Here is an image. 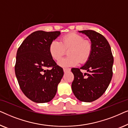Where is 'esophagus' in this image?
Wrapping results in <instances>:
<instances>
[{"label": "esophagus", "mask_w": 128, "mask_h": 128, "mask_svg": "<svg viewBox=\"0 0 128 128\" xmlns=\"http://www.w3.org/2000/svg\"><path fill=\"white\" fill-rule=\"evenodd\" d=\"M70 70V69L69 68H64V73H66L67 72H69Z\"/></svg>", "instance_id": "esophagus-1"}]
</instances>
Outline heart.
Returning a JSON list of instances; mask_svg holds the SVG:
<instances>
[{
	"instance_id": "obj_1",
	"label": "heart",
	"mask_w": 128,
	"mask_h": 128,
	"mask_svg": "<svg viewBox=\"0 0 128 128\" xmlns=\"http://www.w3.org/2000/svg\"><path fill=\"white\" fill-rule=\"evenodd\" d=\"M68 50V56L59 62L62 67L76 65L79 62L85 64L90 58L92 50V44L89 40H85L82 35L71 32L63 36L60 42L54 40L49 47L50 55L54 60L58 61Z\"/></svg>"
}]
</instances>
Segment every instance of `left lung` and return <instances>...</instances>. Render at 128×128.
<instances>
[{"label": "left lung", "mask_w": 128, "mask_h": 128, "mask_svg": "<svg viewBox=\"0 0 128 128\" xmlns=\"http://www.w3.org/2000/svg\"><path fill=\"white\" fill-rule=\"evenodd\" d=\"M88 36L92 44V55L84 66L72 68L74 80L72 84L73 94L78 100L92 102L104 93L112 77L114 58L111 46L102 35L93 30L79 31ZM80 69L86 70L83 74Z\"/></svg>", "instance_id": "8db88e82"}]
</instances>
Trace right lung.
Masks as SVG:
<instances>
[{
    "label": "right lung",
    "instance_id": "obj_1",
    "mask_svg": "<svg viewBox=\"0 0 128 128\" xmlns=\"http://www.w3.org/2000/svg\"><path fill=\"white\" fill-rule=\"evenodd\" d=\"M60 31H36L29 35L17 52L15 73L21 90L37 103L48 102L55 97L64 70L49 51L50 42ZM51 67L50 70H45Z\"/></svg>",
    "mask_w": 128,
    "mask_h": 128
}]
</instances>
